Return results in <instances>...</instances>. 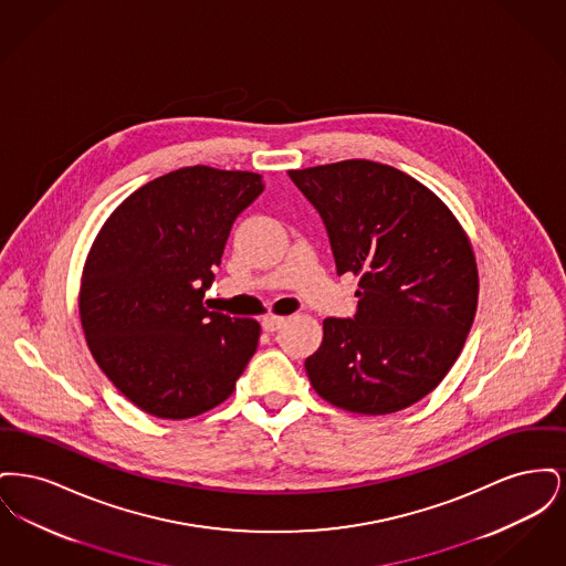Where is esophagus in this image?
<instances>
[{"label":"esophagus","instance_id":"1","mask_svg":"<svg viewBox=\"0 0 566 566\" xmlns=\"http://www.w3.org/2000/svg\"><path fill=\"white\" fill-rule=\"evenodd\" d=\"M286 323V318H282V316H273V314H268L261 324H263V328L268 331V333H273V331H277L282 324Z\"/></svg>","mask_w":566,"mask_h":566}]
</instances>
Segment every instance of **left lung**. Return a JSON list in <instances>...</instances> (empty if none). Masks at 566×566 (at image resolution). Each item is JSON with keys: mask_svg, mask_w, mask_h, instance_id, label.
<instances>
[{"mask_svg": "<svg viewBox=\"0 0 566 566\" xmlns=\"http://www.w3.org/2000/svg\"><path fill=\"white\" fill-rule=\"evenodd\" d=\"M321 214L337 275L354 273L352 318H326L305 371L324 401L384 416L427 397L457 363L478 310L471 243L446 203L381 163L289 171Z\"/></svg>", "mask_w": 566, "mask_h": 566, "instance_id": "1", "label": "left lung"}]
</instances>
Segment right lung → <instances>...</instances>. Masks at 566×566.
Masks as SVG:
<instances>
[{
    "instance_id": "add662e5",
    "label": "right lung",
    "mask_w": 566,
    "mask_h": 566,
    "mask_svg": "<svg viewBox=\"0 0 566 566\" xmlns=\"http://www.w3.org/2000/svg\"><path fill=\"white\" fill-rule=\"evenodd\" d=\"M252 171L182 167L129 195L93 243L81 286L86 344L139 409L185 420L222 403L261 326L203 307L235 218L263 192Z\"/></svg>"
}]
</instances>
